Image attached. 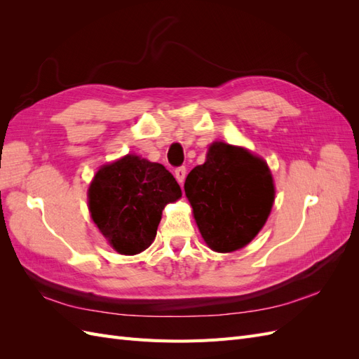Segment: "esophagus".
<instances>
[{
	"label": "esophagus",
	"mask_w": 359,
	"mask_h": 359,
	"mask_svg": "<svg viewBox=\"0 0 359 359\" xmlns=\"http://www.w3.org/2000/svg\"><path fill=\"white\" fill-rule=\"evenodd\" d=\"M186 175H187V169L186 166H180L175 169V178L180 184L184 182V180H186Z\"/></svg>",
	"instance_id": "obj_1"
}]
</instances>
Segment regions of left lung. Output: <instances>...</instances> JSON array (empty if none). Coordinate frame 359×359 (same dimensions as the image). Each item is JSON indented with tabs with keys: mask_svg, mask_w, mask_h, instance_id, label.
Returning <instances> with one entry per match:
<instances>
[{
	"mask_svg": "<svg viewBox=\"0 0 359 359\" xmlns=\"http://www.w3.org/2000/svg\"><path fill=\"white\" fill-rule=\"evenodd\" d=\"M184 190L202 238L219 253L235 252L253 240L276 194L266 163L224 142L210 147L206 161L189 173Z\"/></svg>",
	"mask_w": 359,
	"mask_h": 359,
	"instance_id": "left-lung-1",
	"label": "left lung"
}]
</instances>
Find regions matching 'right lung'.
Returning a JSON list of instances; mask_svg holds the SVG:
<instances>
[{"mask_svg":"<svg viewBox=\"0 0 359 359\" xmlns=\"http://www.w3.org/2000/svg\"><path fill=\"white\" fill-rule=\"evenodd\" d=\"M88 198L93 220L111 245L137 255L154 241L163 208L181 198V189L160 163L128 154L100 168Z\"/></svg>","mask_w":359,"mask_h":359,"instance_id":"1","label":"right lung"}]
</instances>
